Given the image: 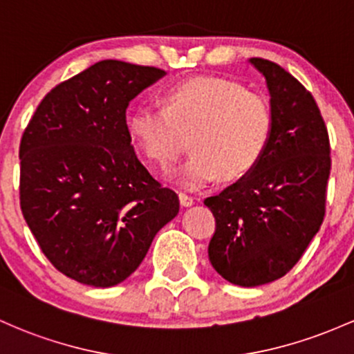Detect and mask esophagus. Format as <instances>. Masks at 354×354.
Here are the masks:
<instances>
[{
    "instance_id": "34e87169",
    "label": "esophagus",
    "mask_w": 354,
    "mask_h": 354,
    "mask_svg": "<svg viewBox=\"0 0 354 354\" xmlns=\"http://www.w3.org/2000/svg\"><path fill=\"white\" fill-rule=\"evenodd\" d=\"M180 203H181V207H192L193 203H195V200H193L192 196L189 195H186V193H180Z\"/></svg>"
}]
</instances>
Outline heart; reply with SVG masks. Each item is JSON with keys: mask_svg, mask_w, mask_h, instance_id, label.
Returning <instances> with one entry per match:
<instances>
[{"mask_svg": "<svg viewBox=\"0 0 354 354\" xmlns=\"http://www.w3.org/2000/svg\"><path fill=\"white\" fill-rule=\"evenodd\" d=\"M127 127L141 153L161 169L173 166L192 136L193 154L176 178L196 189L220 176L240 180L257 168L270 146L275 114L263 94L234 80L195 77L171 85L165 107L134 109Z\"/></svg>", "mask_w": 354, "mask_h": 354, "instance_id": "obj_1", "label": "heart"}]
</instances>
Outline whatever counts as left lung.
I'll use <instances>...</instances> for the list:
<instances>
[{"label": "left lung", "mask_w": 354, "mask_h": 354, "mask_svg": "<svg viewBox=\"0 0 354 354\" xmlns=\"http://www.w3.org/2000/svg\"><path fill=\"white\" fill-rule=\"evenodd\" d=\"M266 79L275 129L257 168L205 200L216 220L208 257L225 281L255 287L292 269L324 220L329 138L316 100L281 65L250 58Z\"/></svg>", "instance_id": "left-lung-1"}]
</instances>
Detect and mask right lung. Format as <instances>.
Returning <instances> with one entry per match:
<instances>
[{
    "instance_id": "1",
    "label": "right lung",
    "mask_w": 354,
    "mask_h": 354,
    "mask_svg": "<svg viewBox=\"0 0 354 354\" xmlns=\"http://www.w3.org/2000/svg\"><path fill=\"white\" fill-rule=\"evenodd\" d=\"M166 72L102 60L48 92L19 145V205L45 257L85 286L126 281L180 212L139 161L126 122Z\"/></svg>"
}]
</instances>
